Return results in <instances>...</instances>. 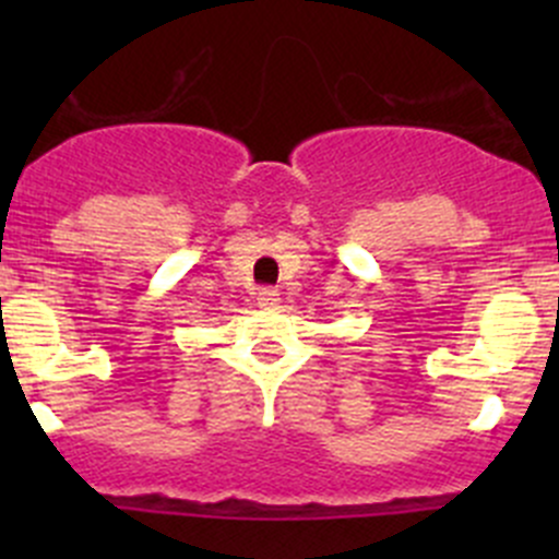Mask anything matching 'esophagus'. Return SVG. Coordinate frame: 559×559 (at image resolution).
Masks as SVG:
<instances>
[{"label": "esophagus", "mask_w": 559, "mask_h": 559, "mask_svg": "<svg viewBox=\"0 0 559 559\" xmlns=\"http://www.w3.org/2000/svg\"><path fill=\"white\" fill-rule=\"evenodd\" d=\"M257 302H259V306H264V308L278 306V302H281L278 289H259L257 292Z\"/></svg>", "instance_id": "34e87169"}]
</instances>
